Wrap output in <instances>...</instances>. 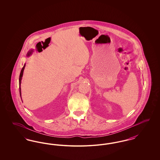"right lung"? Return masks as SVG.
<instances>
[{"label": "right lung", "mask_w": 160, "mask_h": 160, "mask_svg": "<svg viewBox=\"0 0 160 160\" xmlns=\"http://www.w3.org/2000/svg\"><path fill=\"white\" fill-rule=\"evenodd\" d=\"M32 52H33V50H30V51L28 53V54H27V56H29L31 55V54H32ZM25 65H26V64H24V65L23 68L22 69L21 72H20V77H19V89H20V97H21V98H22V97H21V88H20V86H21L22 79L23 71H24V68H25Z\"/></svg>", "instance_id": "add662e5"}]
</instances>
